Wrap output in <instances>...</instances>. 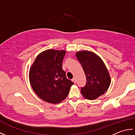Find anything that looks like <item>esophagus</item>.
Listing matches in <instances>:
<instances>
[{
  "mask_svg": "<svg viewBox=\"0 0 135 135\" xmlns=\"http://www.w3.org/2000/svg\"><path fill=\"white\" fill-rule=\"evenodd\" d=\"M72 81L74 83V84H75V83H76V79H75V78H73L72 79Z\"/></svg>",
  "mask_w": 135,
  "mask_h": 135,
  "instance_id": "34e87169",
  "label": "esophagus"
}]
</instances>
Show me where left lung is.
I'll list each match as a JSON object with an SVG mask.
<instances>
[{
    "instance_id": "left-lung-1",
    "label": "left lung",
    "mask_w": 135,
    "mask_h": 135,
    "mask_svg": "<svg viewBox=\"0 0 135 135\" xmlns=\"http://www.w3.org/2000/svg\"><path fill=\"white\" fill-rule=\"evenodd\" d=\"M76 56L86 78L85 86L81 88V93L88 100L96 99L110 86L111 78L107 68L101 58L91 51H78Z\"/></svg>"
}]
</instances>
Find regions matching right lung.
Returning <instances> with one entry per match:
<instances>
[{"instance_id": "1", "label": "right lung", "mask_w": 135, "mask_h": 135, "mask_svg": "<svg viewBox=\"0 0 135 135\" xmlns=\"http://www.w3.org/2000/svg\"><path fill=\"white\" fill-rule=\"evenodd\" d=\"M65 50H46L37 56L30 70L33 91L44 101L57 104L65 99L74 83L62 69Z\"/></svg>"}]
</instances>
